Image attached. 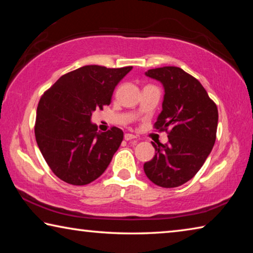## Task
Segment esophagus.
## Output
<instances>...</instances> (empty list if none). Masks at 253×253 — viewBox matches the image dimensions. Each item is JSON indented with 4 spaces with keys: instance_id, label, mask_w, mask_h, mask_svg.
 Returning a JSON list of instances; mask_svg holds the SVG:
<instances>
[{
    "instance_id": "34e87169",
    "label": "esophagus",
    "mask_w": 253,
    "mask_h": 253,
    "mask_svg": "<svg viewBox=\"0 0 253 253\" xmlns=\"http://www.w3.org/2000/svg\"><path fill=\"white\" fill-rule=\"evenodd\" d=\"M124 138H125V140H132V139H136V136L132 135V134H129V132H126L125 135H124Z\"/></svg>"
}]
</instances>
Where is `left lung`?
<instances>
[{"label": "left lung", "instance_id": "8db88e82", "mask_svg": "<svg viewBox=\"0 0 253 253\" xmlns=\"http://www.w3.org/2000/svg\"><path fill=\"white\" fill-rule=\"evenodd\" d=\"M145 75L164 87L163 110L154 127L168 132L169 143H152L155 156L145 163L144 172L158 186L177 187L194 177L212 151L217 107L200 81L181 68H156Z\"/></svg>", "mask_w": 253, "mask_h": 253}]
</instances>
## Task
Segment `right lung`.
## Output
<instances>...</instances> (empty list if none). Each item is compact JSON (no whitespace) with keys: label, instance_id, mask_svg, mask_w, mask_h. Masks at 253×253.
Returning <instances> with one entry per match:
<instances>
[{"label":"right lung","instance_id":"add662e5","mask_svg":"<svg viewBox=\"0 0 253 253\" xmlns=\"http://www.w3.org/2000/svg\"><path fill=\"white\" fill-rule=\"evenodd\" d=\"M131 69L81 67L60 77L42 95L34 134L46 164L63 182L85 185L108 168L124 132L117 127L97 131L91 115L110 104L115 87Z\"/></svg>","mask_w":253,"mask_h":253}]
</instances>
